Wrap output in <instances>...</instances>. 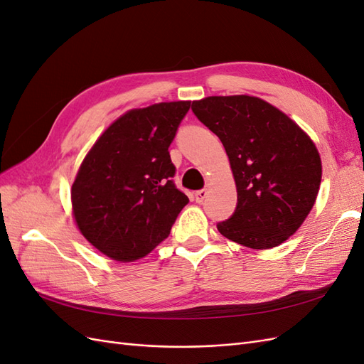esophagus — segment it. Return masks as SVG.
Instances as JSON below:
<instances>
[{
  "label": "esophagus",
  "mask_w": 364,
  "mask_h": 364,
  "mask_svg": "<svg viewBox=\"0 0 364 364\" xmlns=\"http://www.w3.org/2000/svg\"><path fill=\"white\" fill-rule=\"evenodd\" d=\"M206 196H208V190H206V188L196 191V202H197V203H202V202L205 200Z\"/></svg>",
  "instance_id": "34e87169"
}]
</instances>
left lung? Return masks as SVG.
<instances>
[{
  "mask_svg": "<svg viewBox=\"0 0 364 364\" xmlns=\"http://www.w3.org/2000/svg\"><path fill=\"white\" fill-rule=\"evenodd\" d=\"M191 109L222 141L237 185V208L217 223L220 234L252 249L284 243L321 186V156L310 136L257 97H206Z\"/></svg>",
  "mask_w": 364,
  "mask_h": 364,
  "instance_id": "8db88e82",
  "label": "left lung"
}]
</instances>
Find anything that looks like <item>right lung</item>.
<instances>
[{
  "label": "right lung",
  "mask_w": 364,
  "mask_h": 364,
  "mask_svg": "<svg viewBox=\"0 0 364 364\" xmlns=\"http://www.w3.org/2000/svg\"><path fill=\"white\" fill-rule=\"evenodd\" d=\"M191 102L134 109L109 126L73 183L77 226L109 258L135 261L170 235L188 203L168 147Z\"/></svg>",
  "instance_id": "obj_1"
}]
</instances>
